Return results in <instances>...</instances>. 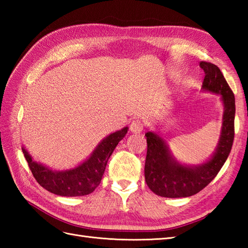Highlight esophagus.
<instances>
[{
	"label": "esophagus",
	"mask_w": 248,
	"mask_h": 248,
	"mask_svg": "<svg viewBox=\"0 0 248 248\" xmlns=\"http://www.w3.org/2000/svg\"><path fill=\"white\" fill-rule=\"evenodd\" d=\"M130 130L133 133H140L144 130V123L140 119H134L130 124Z\"/></svg>",
	"instance_id": "1"
}]
</instances>
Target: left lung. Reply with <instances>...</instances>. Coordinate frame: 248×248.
I'll return each instance as SVG.
<instances>
[{
	"label": "left lung",
	"mask_w": 248,
	"mask_h": 248,
	"mask_svg": "<svg viewBox=\"0 0 248 248\" xmlns=\"http://www.w3.org/2000/svg\"><path fill=\"white\" fill-rule=\"evenodd\" d=\"M204 71L202 88L222 94L225 107L222 135L212 159L202 165L187 167L172 159L168 147L159 135L147 132V155L145 179L148 187L162 197H188L202 191L217 177L227 160L234 139V94L219 68L207 62H200Z\"/></svg>",
	"instance_id": "left-lung-1"
}]
</instances>
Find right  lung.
I'll list each match as a JSON object with an SVG mask.
<instances>
[{"instance_id": "1", "label": "right lung", "mask_w": 248, "mask_h": 248, "mask_svg": "<svg viewBox=\"0 0 248 248\" xmlns=\"http://www.w3.org/2000/svg\"><path fill=\"white\" fill-rule=\"evenodd\" d=\"M127 132L128 128H124L108 135L98 145L88 160L75 170L66 171H53L31 160L24 148L22 151L36 181L46 191L60 196H84L93 193L101 182L108 157Z\"/></svg>"}]
</instances>
